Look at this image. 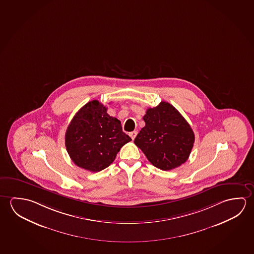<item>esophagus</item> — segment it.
Listing matches in <instances>:
<instances>
[{"label":"esophagus","instance_id":"1","mask_svg":"<svg viewBox=\"0 0 254 254\" xmlns=\"http://www.w3.org/2000/svg\"><path fill=\"white\" fill-rule=\"evenodd\" d=\"M129 135H130V137L132 138V140H133L137 135V131H133V132L129 133Z\"/></svg>","mask_w":254,"mask_h":254}]
</instances>
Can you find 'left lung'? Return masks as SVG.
Returning <instances> with one entry per match:
<instances>
[{"label": "left lung", "mask_w": 254, "mask_h": 254, "mask_svg": "<svg viewBox=\"0 0 254 254\" xmlns=\"http://www.w3.org/2000/svg\"><path fill=\"white\" fill-rule=\"evenodd\" d=\"M143 127L134 139L154 167L175 169L186 162L193 148L195 134L190 124L167 102L149 108L143 116Z\"/></svg>", "instance_id": "1"}]
</instances>
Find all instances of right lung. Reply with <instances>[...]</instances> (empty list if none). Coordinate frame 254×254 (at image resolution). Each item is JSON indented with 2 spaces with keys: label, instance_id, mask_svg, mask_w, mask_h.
I'll list each match as a JSON object with an SVG mask.
<instances>
[{
  "label": "right lung",
  "instance_id": "add662e5",
  "mask_svg": "<svg viewBox=\"0 0 254 254\" xmlns=\"http://www.w3.org/2000/svg\"><path fill=\"white\" fill-rule=\"evenodd\" d=\"M130 141L121 121L110 116L107 108L97 100L88 102L75 114L65 133V147L71 160L90 172L108 167L121 147Z\"/></svg>",
  "mask_w": 254,
  "mask_h": 254
}]
</instances>
